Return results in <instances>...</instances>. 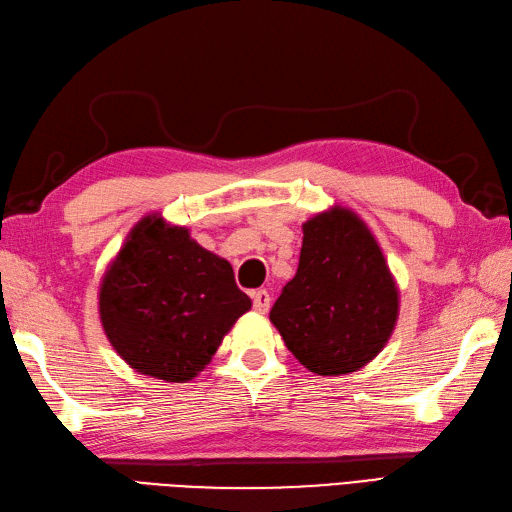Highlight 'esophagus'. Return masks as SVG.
I'll list each match as a JSON object with an SVG mask.
<instances>
[{
    "instance_id": "esophagus-1",
    "label": "esophagus",
    "mask_w": 512,
    "mask_h": 512,
    "mask_svg": "<svg viewBox=\"0 0 512 512\" xmlns=\"http://www.w3.org/2000/svg\"><path fill=\"white\" fill-rule=\"evenodd\" d=\"M252 301H254V310L256 312H260V314L269 312V308H271V295L267 293V290H256V293L252 295Z\"/></svg>"
}]
</instances>
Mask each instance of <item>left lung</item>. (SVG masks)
Masks as SVG:
<instances>
[{
  "mask_svg": "<svg viewBox=\"0 0 512 512\" xmlns=\"http://www.w3.org/2000/svg\"><path fill=\"white\" fill-rule=\"evenodd\" d=\"M400 293L366 222L329 206L303 224L295 278L269 319L310 372L340 377L372 362L398 321Z\"/></svg>",
  "mask_w": 512,
  "mask_h": 512,
  "instance_id": "obj_1",
  "label": "left lung"
}]
</instances>
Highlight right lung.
<instances>
[{
  "mask_svg": "<svg viewBox=\"0 0 512 512\" xmlns=\"http://www.w3.org/2000/svg\"><path fill=\"white\" fill-rule=\"evenodd\" d=\"M252 308L226 258L159 213L137 222L101 280L99 316L114 351L135 372L191 381Z\"/></svg>",
  "mask_w": 512,
  "mask_h": 512,
  "instance_id": "right-lung-1",
  "label": "right lung"
}]
</instances>
